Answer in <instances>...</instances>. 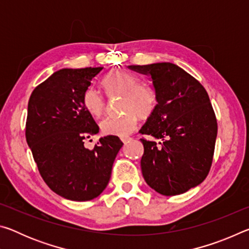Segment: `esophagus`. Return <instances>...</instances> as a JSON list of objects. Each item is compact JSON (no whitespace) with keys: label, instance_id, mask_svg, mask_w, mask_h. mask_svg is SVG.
<instances>
[{"label":"esophagus","instance_id":"esophagus-1","mask_svg":"<svg viewBox=\"0 0 249 249\" xmlns=\"http://www.w3.org/2000/svg\"><path fill=\"white\" fill-rule=\"evenodd\" d=\"M130 140H132V138H129V137H125V138H122V142H123L124 144L126 145V144H127V142H130Z\"/></svg>","mask_w":249,"mask_h":249}]
</instances>
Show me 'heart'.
Returning <instances> with one entry per match:
<instances>
[{
	"label": "heart",
	"mask_w": 249,
	"mask_h": 249,
	"mask_svg": "<svg viewBox=\"0 0 249 249\" xmlns=\"http://www.w3.org/2000/svg\"><path fill=\"white\" fill-rule=\"evenodd\" d=\"M102 87L108 96L121 95L120 115L108 116L101 122V132L109 136L127 137L137 127L141 117H148L155 111L157 96L151 88L141 84L136 75L116 69L108 72L102 80ZM82 102L91 115L100 117L105 111L103 95L94 88H88Z\"/></svg>",
	"instance_id": "obj_1"
}]
</instances>
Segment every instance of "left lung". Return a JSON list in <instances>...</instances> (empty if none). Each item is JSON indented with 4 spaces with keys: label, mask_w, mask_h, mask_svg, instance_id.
Masks as SVG:
<instances>
[{
    "label": "left lung",
    "mask_w": 249,
    "mask_h": 249,
    "mask_svg": "<svg viewBox=\"0 0 249 249\" xmlns=\"http://www.w3.org/2000/svg\"><path fill=\"white\" fill-rule=\"evenodd\" d=\"M149 75L157 105L140 133L160 142L142 138V177L162 196H177L199 185L212 165L217 135L216 117L203 86L170 62L128 66Z\"/></svg>",
    "instance_id": "1"
}]
</instances>
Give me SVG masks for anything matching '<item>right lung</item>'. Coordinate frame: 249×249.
I'll return each mask as SVG.
<instances>
[{
  "instance_id": "1",
  "label": "right lung",
  "mask_w": 249,
  "mask_h": 249,
  "mask_svg": "<svg viewBox=\"0 0 249 249\" xmlns=\"http://www.w3.org/2000/svg\"><path fill=\"white\" fill-rule=\"evenodd\" d=\"M103 67L61 69L35 88L28 101L26 142L46 184L65 199L89 201L99 196L111 178L123 142L101 137L93 149L84 140L99 126L82 98Z\"/></svg>"
}]
</instances>
